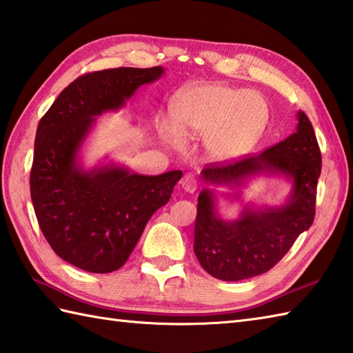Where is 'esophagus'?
I'll return each instance as SVG.
<instances>
[{
    "instance_id": "1",
    "label": "esophagus",
    "mask_w": 353,
    "mask_h": 353,
    "mask_svg": "<svg viewBox=\"0 0 353 353\" xmlns=\"http://www.w3.org/2000/svg\"><path fill=\"white\" fill-rule=\"evenodd\" d=\"M181 186L186 192H194L197 190V182L192 174H185L181 181Z\"/></svg>"
}]
</instances>
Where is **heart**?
<instances>
[{
  "label": "heart",
  "mask_w": 353,
  "mask_h": 353,
  "mask_svg": "<svg viewBox=\"0 0 353 353\" xmlns=\"http://www.w3.org/2000/svg\"><path fill=\"white\" fill-rule=\"evenodd\" d=\"M171 121L162 134L171 143L181 137L203 136V150L212 161L232 162L246 156L268 128L271 108L257 92L228 84L183 88L171 101Z\"/></svg>",
  "instance_id": "obj_1"
}]
</instances>
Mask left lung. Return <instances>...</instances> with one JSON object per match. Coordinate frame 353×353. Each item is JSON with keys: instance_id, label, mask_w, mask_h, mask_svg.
<instances>
[{"instance_id": "left-lung-1", "label": "left lung", "mask_w": 353, "mask_h": 353, "mask_svg": "<svg viewBox=\"0 0 353 353\" xmlns=\"http://www.w3.org/2000/svg\"><path fill=\"white\" fill-rule=\"evenodd\" d=\"M296 130L285 141L228 165L203 168L194 252L206 272L223 281H239L268 272L291 250L315 217L316 183L321 174V153L307 116L296 113ZM259 176H281L292 185L280 205L244 204L236 219L218 212L220 196L241 201V188ZM228 188L231 192H217Z\"/></svg>"}]
</instances>
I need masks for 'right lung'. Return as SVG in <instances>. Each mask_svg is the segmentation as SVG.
<instances>
[{
    "mask_svg": "<svg viewBox=\"0 0 353 353\" xmlns=\"http://www.w3.org/2000/svg\"><path fill=\"white\" fill-rule=\"evenodd\" d=\"M163 73L159 65L84 74L62 90L39 121L30 172L34 214L52 250L87 272H113L125 263L182 177L179 170L136 174L108 156L92 168L82 162L96 117L119 112L137 88Z\"/></svg>",
    "mask_w": 353,
    "mask_h": 353,
    "instance_id": "1",
    "label": "right lung"
}]
</instances>
